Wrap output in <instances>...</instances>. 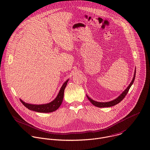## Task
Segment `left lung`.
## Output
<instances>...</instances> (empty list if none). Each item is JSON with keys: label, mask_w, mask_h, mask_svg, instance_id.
I'll return each mask as SVG.
<instances>
[{"label": "left lung", "mask_w": 150, "mask_h": 150, "mask_svg": "<svg viewBox=\"0 0 150 150\" xmlns=\"http://www.w3.org/2000/svg\"><path fill=\"white\" fill-rule=\"evenodd\" d=\"M136 69H135V71H134V77H133V79L132 81V82L130 83V84H129V86L127 87V88L122 93V94L119 96L117 98H116L115 100H111L110 102H97V101H95L94 100L91 99L88 96H87V98L88 99V100L91 102V103L94 105V106H97L98 108H104V107H110V106H113L117 103H119L120 102H121V100L124 99V98L126 97V96L127 95V93L129 92V89L131 87V86H132L133 83H134V79H135V77H136Z\"/></svg>", "instance_id": "obj_1"}]
</instances>
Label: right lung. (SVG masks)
Segmentation results:
<instances>
[{
  "instance_id": "add662e5",
  "label": "right lung",
  "mask_w": 150,
  "mask_h": 150,
  "mask_svg": "<svg viewBox=\"0 0 150 150\" xmlns=\"http://www.w3.org/2000/svg\"><path fill=\"white\" fill-rule=\"evenodd\" d=\"M68 81H69V80H66L64 82V83L63 84L56 98L49 103L43 104V105H33V104H29L27 103H25L22 100H20L21 102L27 108H28L30 110H34V111H35L37 112H42V113L52 112L57 110L59 108L60 105L62 104V100L63 99V96H64V91L66 87Z\"/></svg>"
}]
</instances>
